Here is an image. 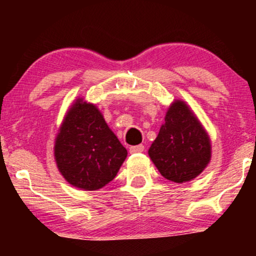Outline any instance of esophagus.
I'll return each mask as SVG.
<instances>
[{
  "label": "esophagus",
  "mask_w": 256,
  "mask_h": 256,
  "mask_svg": "<svg viewBox=\"0 0 256 256\" xmlns=\"http://www.w3.org/2000/svg\"><path fill=\"white\" fill-rule=\"evenodd\" d=\"M144 150V146L143 144H138V146H134L130 148V152L131 154H136V152H142Z\"/></svg>",
  "instance_id": "1"
}]
</instances>
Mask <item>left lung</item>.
<instances>
[{"label": "left lung", "instance_id": "1", "mask_svg": "<svg viewBox=\"0 0 256 256\" xmlns=\"http://www.w3.org/2000/svg\"><path fill=\"white\" fill-rule=\"evenodd\" d=\"M148 154L161 176L174 183L192 180L208 166L210 138L186 102H172Z\"/></svg>", "mask_w": 256, "mask_h": 256}]
</instances>
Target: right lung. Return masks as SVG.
<instances>
[{
    "label": "right lung",
    "instance_id": "right-lung-1",
    "mask_svg": "<svg viewBox=\"0 0 256 256\" xmlns=\"http://www.w3.org/2000/svg\"><path fill=\"white\" fill-rule=\"evenodd\" d=\"M128 150L98 106L78 98L64 114L54 144L58 172L73 186L98 190L116 178Z\"/></svg>",
    "mask_w": 256,
    "mask_h": 256
}]
</instances>
